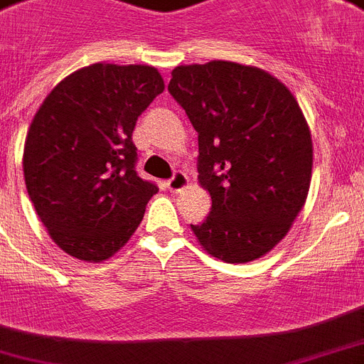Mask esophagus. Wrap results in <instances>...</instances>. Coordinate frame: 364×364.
<instances>
[{
  "label": "esophagus",
  "mask_w": 364,
  "mask_h": 364,
  "mask_svg": "<svg viewBox=\"0 0 364 364\" xmlns=\"http://www.w3.org/2000/svg\"><path fill=\"white\" fill-rule=\"evenodd\" d=\"M187 185H188V177L183 172H176L172 176V179H168L166 181L168 191H172V192H181Z\"/></svg>",
  "instance_id": "34e87169"
}]
</instances>
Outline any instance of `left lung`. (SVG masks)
Listing matches in <instances>:
<instances>
[{
  "label": "left lung",
  "mask_w": 364,
  "mask_h": 364,
  "mask_svg": "<svg viewBox=\"0 0 364 364\" xmlns=\"http://www.w3.org/2000/svg\"><path fill=\"white\" fill-rule=\"evenodd\" d=\"M168 90L198 131V179L213 207L192 225L225 262H250L291 229L309 192L313 142L291 90L255 66H177Z\"/></svg>",
  "instance_id": "1"
}]
</instances>
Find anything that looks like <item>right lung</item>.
<instances>
[{"label": "right lung", "mask_w": 364, "mask_h": 364, "mask_svg": "<svg viewBox=\"0 0 364 364\" xmlns=\"http://www.w3.org/2000/svg\"><path fill=\"white\" fill-rule=\"evenodd\" d=\"M164 90L154 66L90 64L48 94L27 131L23 177L53 242L81 261L114 255L157 185L139 177L133 129Z\"/></svg>", "instance_id": "right-lung-1"}]
</instances>
